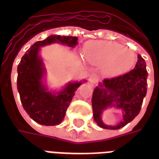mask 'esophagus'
I'll return each mask as SVG.
<instances>
[{"label": "esophagus", "mask_w": 159, "mask_h": 159, "mask_svg": "<svg viewBox=\"0 0 159 159\" xmlns=\"http://www.w3.org/2000/svg\"><path fill=\"white\" fill-rule=\"evenodd\" d=\"M97 81H98V78H97V76L93 75V76H91V77H90L89 82H90V84H91V85L96 84V83L97 82Z\"/></svg>", "instance_id": "obj_1"}]
</instances>
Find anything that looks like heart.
<instances>
[{
    "label": "heart",
    "instance_id": "1",
    "mask_svg": "<svg viewBox=\"0 0 159 159\" xmlns=\"http://www.w3.org/2000/svg\"><path fill=\"white\" fill-rule=\"evenodd\" d=\"M84 55L91 64L102 65V72L107 76L128 72L137 59L134 51L112 41H89L84 46Z\"/></svg>",
    "mask_w": 159,
    "mask_h": 159
}]
</instances>
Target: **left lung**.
<instances>
[{
    "label": "left lung",
    "mask_w": 159,
    "mask_h": 159,
    "mask_svg": "<svg viewBox=\"0 0 159 159\" xmlns=\"http://www.w3.org/2000/svg\"><path fill=\"white\" fill-rule=\"evenodd\" d=\"M145 60L138 55L135 67L125 74L103 80L95 88L92 104L95 121L100 127L108 129H118L131 122L141 110L143 98L147 93ZM114 106L123 111V120L116 126L105 125L102 122V112Z\"/></svg>",
    "instance_id": "1"
}]
</instances>
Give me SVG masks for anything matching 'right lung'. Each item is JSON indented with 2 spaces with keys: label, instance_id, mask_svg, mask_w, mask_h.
I'll list each match as a JSON object with an SVG mask.
<instances>
[{
  "label": "right lung",
  "instance_id": "add662e5",
  "mask_svg": "<svg viewBox=\"0 0 159 159\" xmlns=\"http://www.w3.org/2000/svg\"><path fill=\"white\" fill-rule=\"evenodd\" d=\"M53 43L74 48L77 38L53 34L38 41L26 51L17 67V89L22 106L32 120L46 126L57 125L63 120L76 90L86 82H69L57 93L48 92L43 83L46 71L39 52L40 47Z\"/></svg>",
  "mask_w": 159,
  "mask_h": 159
}]
</instances>
